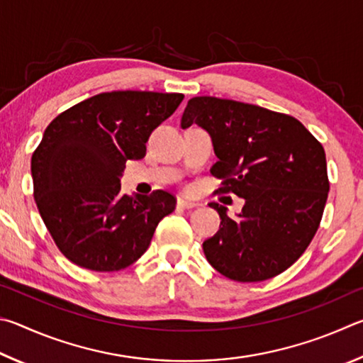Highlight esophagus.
Instances as JSON below:
<instances>
[{"label": "esophagus", "mask_w": 363, "mask_h": 363, "mask_svg": "<svg viewBox=\"0 0 363 363\" xmlns=\"http://www.w3.org/2000/svg\"><path fill=\"white\" fill-rule=\"evenodd\" d=\"M177 206L182 207V208H194V207H198V204H196V202L188 201V199H183V198H178L177 199Z\"/></svg>", "instance_id": "obj_1"}]
</instances>
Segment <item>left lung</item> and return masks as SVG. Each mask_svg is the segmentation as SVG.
Returning a JSON list of instances; mask_svg holds the SVG:
<instances>
[{"instance_id": "1", "label": "left lung", "mask_w": 363, "mask_h": 363, "mask_svg": "<svg viewBox=\"0 0 363 363\" xmlns=\"http://www.w3.org/2000/svg\"><path fill=\"white\" fill-rule=\"evenodd\" d=\"M211 133L220 178L215 194L245 199L239 220L211 202L220 230L202 244L207 262L238 282L276 277L300 258L319 230L330 182L322 143L290 114L242 101L194 97L182 127Z\"/></svg>"}]
</instances>
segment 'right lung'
Returning <instances> with one entry per match:
<instances>
[{"mask_svg": "<svg viewBox=\"0 0 363 363\" xmlns=\"http://www.w3.org/2000/svg\"><path fill=\"white\" fill-rule=\"evenodd\" d=\"M183 94L114 91L60 113L31 156L33 196L55 245L69 262L97 272L135 263L156 226L175 211L164 189L121 193L127 161L146 155L151 132L174 114Z\"/></svg>", "mask_w": 363, "mask_h": 363, "instance_id": "1", "label": "right lung"}]
</instances>
